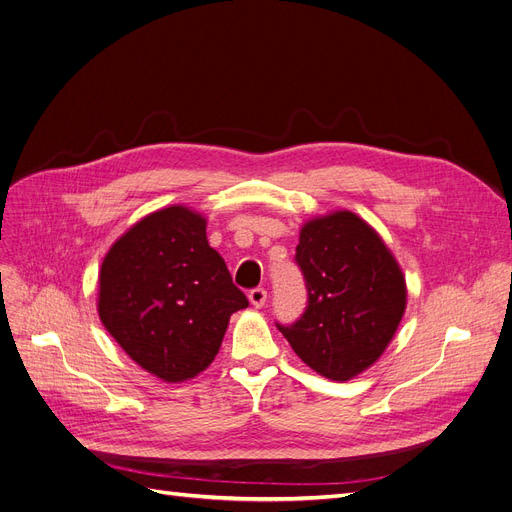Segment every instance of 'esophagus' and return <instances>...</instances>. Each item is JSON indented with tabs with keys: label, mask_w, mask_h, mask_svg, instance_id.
<instances>
[{
	"label": "esophagus",
	"mask_w": 512,
	"mask_h": 512,
	"mask_svg": "<svg viewBox=\"0 0 512 512\" xmlns=\"http://www.w3.org/2000/svg\"><path fill=\"white\" fill-rule=\"evenodd\" d=\"M249 301L255 305V307H263L265 301H268V291L265 288H253V291L249 293Z\"/></svg>",
	"instance_id": "1"
}]
</instances>
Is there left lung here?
I'll use <instances>...</instances> for the list:
<instances>
[{
  "label": "left lung",
  "instance_id": "obj_1",
  "mask_svg": "<svg viewBox=\"0 0 512 512\" xmlns=\"http://www.w3.org/2000/svg\"><path fill=\"white\" fill-rule=\"evenodd\" d=\"M295 263L307 305L299 320L276 326L309 368L349 381L381 358L402 322V270L381 236L349 211L305 224Z\"/></svg>",
  "mask_w": 512,
  "mask_h": 512
}]
</instances>
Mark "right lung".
Masks as SVG:
<instances>
[{
    "label": "right lung",
    "mask_w": 512,
    "mask_h": 512,
    "mask_svg": "<svg viewBox=\"0 0 512 512\" xmlns=\"http://www.w3.org/2000/svg\"><path fill=\"white\" fill-rule=\"evenodd\" d=\"M205 228L186 207L150 213L113 244L100 270L104 328L133 362L167 383L205 370L230 316L249 305Z\"/></svg>",
    "instance_id": "1"
}]
</instances>
